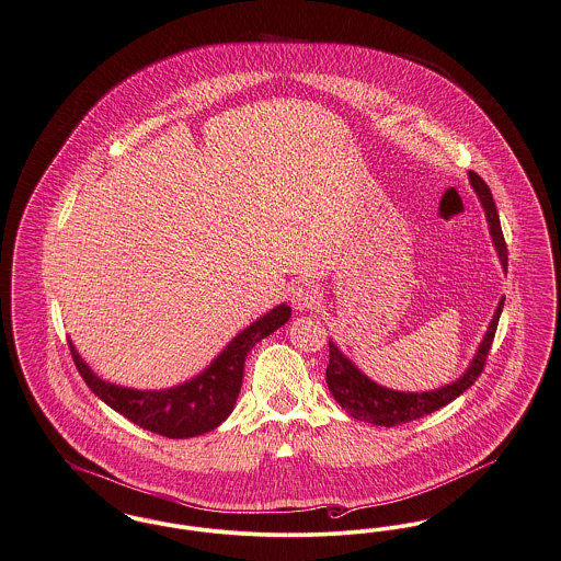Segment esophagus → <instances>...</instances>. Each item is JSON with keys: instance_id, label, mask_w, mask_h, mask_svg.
Segmentation results:
<instances>
[{"instance_id": "1", "label": "esophagus", "mask_w": 561, "mask_h": 561, "mask_svg": "<svg viewBox=\"0 0 561 561\" xmlns=\"http://www.w3.org/2000/svg\"><path fill=\"white\" fill-rule=\"evenodd\" d=\"M293 307L298 311H307V309H313L318 302H320V293L316 286L311 284H302L297 286L295 293H293Z\"/></svg>"}]
</instances>
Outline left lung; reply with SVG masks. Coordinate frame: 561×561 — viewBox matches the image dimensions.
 Masks as SVG:
<instances>
[{
  "mask_svg": "<svg viewBox=\"0 0 561 561\" xmlns=\"http://www.w3.org/2000/svg\"><path fill=\"white\" fill-rule=\"evenodd\" d=\"M468 182H470L474 195L479 197V203L485 211V220H488V229H490V237H492V243H494L497 261L506 273L508 254H506V243H504V234L500 229V218H497V211H495L494 197L490 193V186L474 171H468ZM502 307H504V297L497 300L492 322L485 330L472 360L468 363L460 377L451 383H445V386H440L436 390H428V392H400V390L379 386L368 375H364L363 370L352 363L339 350V345L330 339V363L329 368H327V383H329L330 394L354 420L368 422V424H375V426H386V428L400 426V424H407L411 420L424 417L432 411H438L440 407L449 404L451 400H456L458 396L463 394L477 381V377L481 375V370L485 366L488 352H490L492 341H494L495 327H497Z\"/></svg>",
  "mask_w": 561,
  "mask_h": 561,
  "instance_id": "1",
  "label": "left lung"
}]
</instances>
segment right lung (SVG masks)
Listing matches in <instances>:
<instances>
[{
    "label": "right lung",
    "instance_id": "1",
    "mask_svg": "<svg viewBox=\"0 0 561 561\" xmlns=\"http://www.w3.org/2000/svg\"><path fill=\"white\" fill-rule=\"evenodd\" d=\"M293 316L290 305L268 309L250 327L237 332L229 345L188 381L167 390H135L110 383L87 364L69 341L71 358L87 386L101 400L139 428L167 438H191L216 430L234 409L243 381V364L252 347L282 329Z\"/></svg>",
    "mask_w": 561,
    "mask_h": 561
}]
</instances>
